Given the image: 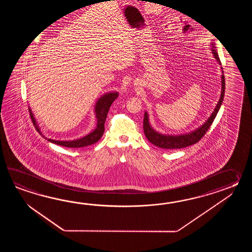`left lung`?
Segmentation results:
<instances>
[{"instance_id":"1","label":"left lung","mask_w":252,"mask_h":252,"mask_svg":"<svg viewBox=\"0 0 252 252\" xmlns=\"http://www.w3.org/2000/svg\"><path fill=\"white\" fill-rule=\"evenodd\" d=\"M212 45V53L214 55V59L217 60L219 64H221L220 61L219 56L216 50V47L214 42L211 43ZM221 68V92L219 102L217 103L216 107L211 114L208 120L204 123L202 126L194 129L189 133L180 134V135H166V134L159 133L156 131L154 128L151 127L149 121V114L147 112L144 113V120H143V129H144L146 138L150 140V142L157 147L165 150H176V149H182L188 146L197 143L200 139L204 137V134L208 130L210 126L214 123V120L216 117L217 113L219 112L220 105L223 101L225 92V78L223 75V70Z\"/></svg>"}]
</instances>
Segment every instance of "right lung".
Masks as SVG:
<instances>
[{
  "mask_svg": "<svg viewBox=\"0 0 252 252\" xmlns=\"http://www.w3.org/2000/svg\"><path fill=\"white\" fill-rule=\"evenodd\" d=\"M118 95V92H111V93L104 94L102 96L100 97L97 100L95 107H94V113H95V117L97 119L96 128H94L90 133L87 134L85 137L78 139H74V140H55V139H47V138L46 139L54 144L63 146L66 148H82V147L94 144L102 138V134L104 132V123H105V120L107 117L109 109ZM29 111H30L31 117L34 126L36 127L37 131H38V133L40 135H42L40 131V128L38 127L37 122L34 118L32 112L30 107H29ZM43 137L45 138V136H43Z\"/></svg>",
  "mask_w": 252,
  "mask_h": 252,
  "instance_id": "right-lung-1",
  "label": "right lung"
}]
</instances>
